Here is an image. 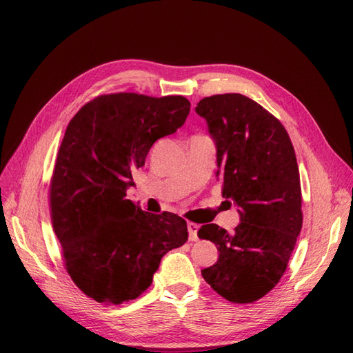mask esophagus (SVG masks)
Segmentation results:
<instances>
[{"label":"esophagus","instance_id":"obj_1","mask_svg":"<svg viewBox=\"0 0 353 353\" xmlns=\"http://www.w3.org/2000/svg\"><path fill=\"white\" fill-rule=\"evenodd\" d=\"M198 229H199V226L196 223H194V221H188V232H189L190 241L198 239Z\"/></svg>","mask_w":353,"mask_h":353}]
</instances>
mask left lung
<instances>
[{
	"label": "left lung",
	"mask_w": 353,
	"mask_h": 353,
	"mask_svg": "<svg viewBox=\"0 0 353 353\" xmlns=\"http://www.w3.org/2000/svg\"><path fill=\"white\" fill-rule=\"evenodd\" d=\"M195 110L216 140L223 196L241 216L232 234L214 223L198 230L219 250L201 274L223 299L253 303L283 278L303 223L294 148L279 119L247 96L204 97Z\"/></svg>",
	"instance_id": "obj_1"
}]
</instances>
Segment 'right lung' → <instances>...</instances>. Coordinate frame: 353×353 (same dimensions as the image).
Listing matches in <instances>:
<instances>
[{"mask_svg":"<svg viewBox=\"0 0 353 353\" xmlns=\"http://www.w3.org/2000/svg\"><path fill=\"white\" fill-rule=\"evenodd\" d=\"M189 110L183 96L112 93L69 121L50 180V214L66 272L97 303L143 294L163 256L188 241L185 219L143 211L127 188L149 149L182 127Z\"/></svg>","mask_w":353,"mask_h":353,"instance_id":"1","label":"right lung"}]
</instances>
